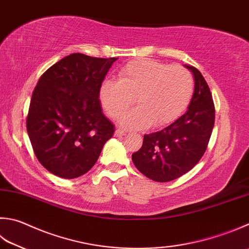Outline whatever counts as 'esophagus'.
Listing matches in <instances>:
<instances>
[{
	"label": "esophagus",
	"instance_id": "34e87169",
	"mask_svg": "<svg viewBox=\"0 0 249 249\" xmlns=\"http://www.w3.org/2000/svg\"><path fill=\"white\" fill-rule=\"evenodd\" d=\"M124 134H125V132L121 129H116V131H115V137H123V135H124Z\"/></svg>",
	"mask_w": 249,
	"mask_h": 249
}]
</instances>
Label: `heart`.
I'll list each match as a JSON object with an SVG mask.
<instances>
[{
  "mask_svg": "<svg viewBox=\"0 0 249 249\" xmlns=\"http://www.w3.org/2000/svg\"><path fill=\"white\" fill-rule=\"evenodd\" d=\"M194 93L191 72L180 65L169 66L154 59H137L119 70L118 81H103L98 98L106 115L118 119L134 103V110L120 119L129 129L165 126L189 107Z\"/></svg>",
  "mask_w": 249,
  "mask_h": 249,
  "instance_id": "heart-1",
  "label": "heart"
}]
</instances>
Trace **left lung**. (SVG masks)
Instances as JSON below:
<instances>
[{
  "label": "left lung",
  "instance_id": "1",
  "mask_svg": "<svg viewBox=\"0 0 249 249\" xmlns=\"http://www.w3.org/2000/svg\"><path fill=\"white\" fill-rule=\"evenodd\" d=\"M185 67L195 80L189 109L170 125L145 134L142 147L132 154L138 170L157 182L176 180L197 165L213 129L214 104L208 84L198 69Z\"/></svg>",
  "mask_w": 249,
  "mask_h": 249
}]
</instances>
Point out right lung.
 I'll return each mask as SVG.
<instances>
[{"mask_svg":"<svg viewBox=\"0 0 249 249\" xmlns=\"http://www.w3.org/2000/svg\"><path fill=\"white\" fill-rule=\"evenodd\" d=\"M117 57L70 54L40 77L32 93L27 132L37 160L64 179L87 173L115 126L102 112L98 91Z\"/></svg>","mask_w":249,"mask_h":249,"instance_id":"1","label":"right lung"}]
</instances>
